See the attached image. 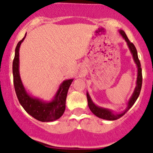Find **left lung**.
<instances>
[{
  "instance_id": "1",
  "label": "left lung",
  "mask_w": 153,
  "mask_h": 153,
  "mask_svg": "<svg viewBox=\"0 0 153 153\" xmlns=\"http://www.w3.org/2000/svg\"><path fill=\"white\" fill-rule=\"evenodd\" d=\"M119 33L120 35L123 37V38L125 39V41L127 43L128 47L130 52L133 56V60H134L135 65L137 66V80H136V86H135L133 93L132 94V96L130 98L129 101L127 103V107H126V110L120 113V114H115V113L112 110L109 108H103V107L99 106V105H96L95 103L93 102L90 97L89 94L88 92H86V97H87V101H88V108L93 114L99 117L100 118H102L104 120H115L120 118V117H122L124 114L129 110L130 108L133 106V105L134 104L136 100L138 98L139 95H140L141 87H142V82H143V78H142V69H141V65L140 60L138 59V56H137V52L135 48V45L133 43L130 42V40L128 38L127 35H126L125 32L123 30H120Z\"/></svg>"
}]
</instances>
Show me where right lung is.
Instances as JSON below:
<instances>
[{
  "label": "right lung",
  "mask_w": 153,
  "mask_h": 153,
  "mask_svg": "<svg viewBox=\"0 0 153 153\" xmlns=\"http://www.w3.org/2000/svg\"><path fill=\"white\" fill-rule=\"evenodd\" d=\"M25 37L26 34L23 39L17 45L13 62V83L17 97L26 112L34 118L42 122L54 121L59 119L65 112L67 92L74 79L63 81L53 99L50 101H45L28 94L22 84L19 71V50Z\"/></svg>",
  "instance_id": "1"
}]
</instances>
